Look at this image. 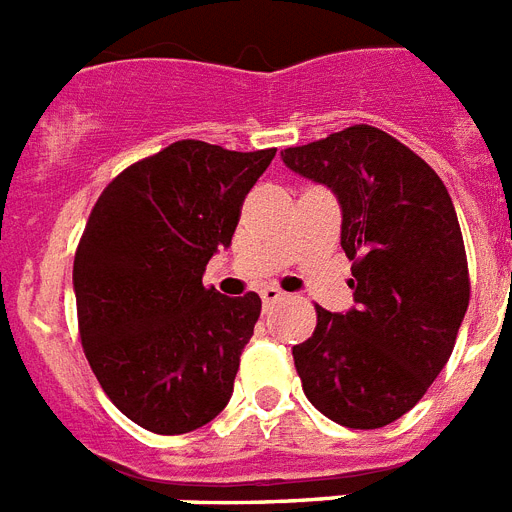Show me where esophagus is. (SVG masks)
<instances>
[{
  "mask_svg": "<svg viewBox=\"0 0 512 512\" xmlns=\"http://www.w3.org/2000/svg\"><path fill=\"white\" fill-rule=\"evenodd\" d=\"M260 299H263L265 307H273L278 305L281 299H286V294L281 292V289H276V286H265L263 292H260Z\"/></svg>",
  "mask_w": 512,
  "mask_h": 512,
  "instance_id": "obj_1",
  "label": "esophagus"
}]
</instances>
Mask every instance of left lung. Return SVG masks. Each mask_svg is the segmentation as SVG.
Instances as JSON below:
<instances>
[{
    "label": "left lung",
    "mask_w": 512,
    "mask_h": 512,
    "mask_svg": "<svg viewBox=\"0 0 512 512\" xmlns=\"http://www.w3.org/2000/svg\"><path fill=\"white\" fill-rule=\"evenodd\" d=\"M281 160L334 191L355 260V307H315L313 336L292 350L302 389L331 421L381 429L421 400L455 347L471 297L458 215L442 178L381 128H344Z\"/></svg>",
    "instance_id": "obj_1"
}]
</instances>
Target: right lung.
<instances>
[{
    "instance_id": "1",
    "label": "right lung",
    "mask_w": 512,
    "mask_h": 512,
    "mask_svg": "<svg viewBox=\"0 0 512 512\" xmlns=\"http://www.w3.org/2000/svg\"><path fill=\"white\" fill-rule=\"evenodd\" d=\"M273 157L176 141L123 170L91 210L73 263L78 331L112 405L141 429L186 434L231 400L260 297H226L202 276Z\"/></svg>"
}]
</instances>
